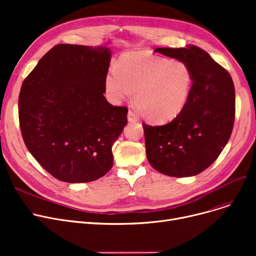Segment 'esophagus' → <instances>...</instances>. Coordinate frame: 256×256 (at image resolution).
<instances>
[{"instance_id":"obj_1","label":"esophagus","mask_w":256,"mask_h":256,"mask_svg":"<svg viewBox=\"0 0 256 256\" xmlns=\"http://www.w3.org/2000/svg\"><path fill=\"white\" fill-rule=\"evenodd\" d=\"M128 120L130 121V122H137L138 118H137V116L135 115V113H134L132 111H128Z\"/></svg>"}]
</instances>
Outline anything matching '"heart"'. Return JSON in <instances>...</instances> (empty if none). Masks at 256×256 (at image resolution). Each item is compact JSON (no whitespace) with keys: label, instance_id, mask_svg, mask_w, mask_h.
<instances>
[{"label":"heart","instance_id":"1","mask_svg":"<svg viewBox=\"0 0 256 256\" xmlns=\"http://www.w3.org/2000/svg\"><path fill=\"white\" fill-rule=\"evenodd\" d=\"M195 76L184 61L132 52L121 57L117 67L104 76L106 96L111 102L130 98L136 90V104L142 116L152 122L176 119L190 100Z\"/></svg>","mask_w":256,"mask_h":256}]
</instances>
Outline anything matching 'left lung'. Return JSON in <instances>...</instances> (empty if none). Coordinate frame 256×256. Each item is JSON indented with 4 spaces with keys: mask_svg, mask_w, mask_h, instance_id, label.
Instances as JSON below:
<instances>
[{
    "mask_svg": "<svg viewBox=\"0 0 256 256\" xmlns=\"http://www.w3.org/2000/svg\"><path fill=\"white\" fill-rule=\"evenodd\" d=\"M154 52L189 64L195 82L190 100L178 117L165 126L142 124L146 156L165 176H194L217 160L230 138L236 113L232 78L195 46L158 48Z\"/></svg>",
    "mask_w": 256,
    "mask_h": 256,
    "instance_id": "1",
    "label": "left lung"
}]
</instances>
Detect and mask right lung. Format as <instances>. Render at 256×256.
I'll return each mask as SVG.
<instances>
[{
	"label": "right lung",
	"instance_id": "1",
	"mask_svg": "<svg viewBox=\"0 0 256 256\" xmlns=\"http://www.w3.org/2000/svg\"><path fill=\"white\" fill-rule=\"evenodd\" d=\"M108 44L54 46L20 88L18 117L26 148L65 182L104 176L113 166L112 146L128 124V108L104 96L112 56Z\"/></svg>",
	"mask_w": 256,
	"mask_h": 256
}]
</instances>
